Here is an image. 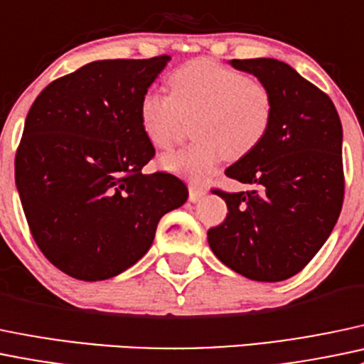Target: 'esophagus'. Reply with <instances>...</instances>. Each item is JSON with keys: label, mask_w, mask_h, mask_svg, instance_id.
<instances>
[{"label": "esophagus", "mask_w": 364, "mask_h": 364, "mask_svg": "<svg viewBox=\"0 0 364 364\" xmlns=\"http://www.w3.org/2000/svg\"><path fill=\"white\" fill-rule=\"evenodd\" d=\"M208 195V188L197 185H190V202H197Z\"/></svg>", "instance_id": "34e87169"}]
</instances>
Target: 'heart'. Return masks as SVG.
Segmentation results:
<instances>
[{"label": "heart", "instance_id": "b5f03b06", "mask_svg": "<svg viewBox=\"0 0 364 364\" xmlns=\"http://www.w3.org/2000/svg\"><path fill=\"white\" fill-rule=\"evenodd\" d=\"M171 95L150 90L139 99V124L156 148L178 137L185 118H195L188 146L160 156V167L190 181H202L218 164L255 150L269 132L274 99L263 83L209 59L185 64L169 76Z\"/></svg>", "mask_w": 364, "mask_h": 364}]
</instances>
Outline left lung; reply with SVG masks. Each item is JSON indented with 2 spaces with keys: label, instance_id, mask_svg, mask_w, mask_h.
Instances as JSON below:
<instances>
[{
  "label": "left lung",
  "instance_id": "1",
  "mask_svg": "<svg viewBox=\"0 0 364 364\" xmlns=\"http://www.w3.org/2000/svg\"><path fill=\"white\" fill-rule=\"evenodd\" d=\"M274 99L262 143L225 174L250 192L214 190L228 214L208 242L233 272L259 282L293 277L323 247L343 202L342 124L324 92L277 59H233Z\"/></svg>",
  "mask_w": 364,
  "mask_h": 364
}]
</instances>
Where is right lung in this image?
<instances>
[{
	"label": "right lung",
	"mask_w": 364,
	"mask_h": 364,
	"mask_svg": "<svg viewBox=\"0 0 364 364\" xmlns=\"http://www.w3.org/2000/svg\"><path fill=\"white\" fill-rule=\"evenodd\" d=\"M171 60H94L45 87L15 155L26 220L48 262L80 281H105L150 250L160 218L188 198L167 172L143 174L155 148L139 99Z\"/></svg>",
	"instance_id": "obj_1"
}]
</instances>
